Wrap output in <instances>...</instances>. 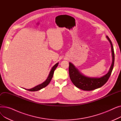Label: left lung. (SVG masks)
Returning <instances> with one entry per match:
<instances>
[{"label":"left lung","mask_w":121,"mask_h":121,"mask_svg":"<svg viewBox=\"0 0 121 121\" xmlns=\"http://www.w3.org/2000/svg\"><path fill=\"white\" fill-rule=\"evenodd\" d=\"M106 38L110 42L111 47L112 63L109 70L106 74L100 78H90L83 75L72 63H69V75L73 84L78 88L84 91H92L100 88L105 84L108 80L113 70L114 64V52L112 42L109 38L106 36Z\"/></svg>","instance_id":"obj_1"}]
</instances>
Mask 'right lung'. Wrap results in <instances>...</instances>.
<instances>
[{
	"mask_svg": "<svg viewBox=\"0 0 121 121\" xmlns=\"http://www.w3.org/2000/svg\"><path fill=\"white\" fill-rule=\"evenodd\" d=\"M59 64V63H57L55 65H54L53 66V67L52 68V69H51V71L49 73V75L48 76V77L47 78V79H46V80L45 81H44L43 83L38 85L30 89H25L29 91H39L42 89H43V88L46 87L49 83L52 80V77H53V75L54 73V72L55 71V69H56V68H57V67L58 66V65Z\"/></svg>",
	"mask_w": 121,
	"mask_h": 121,
	"instance_id": "obj_1",
	"label": "right lung"
}]
</instances>
